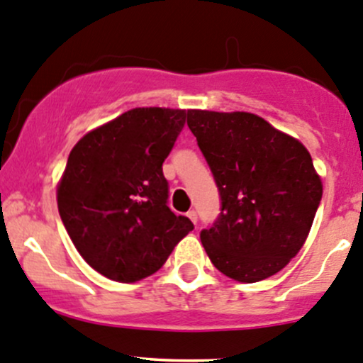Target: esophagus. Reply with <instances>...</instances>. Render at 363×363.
Listing matches in <instances>:
<instances>
[{
	"mask_svg": "<svg viewBox=\"0 0 363 363\" xmlns=\"http://www.w3.org/2000/svg\"><path fill=\"white\" fill-rule=\"evenodd\" d=\"M186 216H189V218H190V220H192V222H194V223H197V213H196V211H194V209H190V211H189V213H186Z\"/></svg>",
	"mask_w": 363,
	"mask_h": 363,
	"instance_id": "1",
	"label": "esophagus"
}]
</instances>
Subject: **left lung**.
I'll return each mask as SVG.
<instances>
[{
	"mask_svg": "<svg viewBox=\"0 0 363 363\" xmlns=\"http://www.w3.org/2000/svg\"><path fill=\"white\" fill-rule=\"evenodd\" d=\"M186 124L222 201L201 230L209 260L241 283L279 272L304 245L323 192L309 152L246 111L189 110Z\"/></svg>",
	"mask_w": 363,
	"mask_h": 363,
	"instance_id": "obj_1",
	"label": "left lung"
}]
</instances>
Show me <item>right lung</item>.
<instances>
[{"mask_svg": "<svg viewBox=\"0 0 363 363\" xmlns=\"http://www.w3.org/2000/svg\"><path fill=\"white\" fill-rule=\"evenodd\" d=\"M185 118V110L134 108L85 134L68 157L59 215L85 262L113 281L154 274L194 229L167 206L162 173Z\"/></svg>", "mask_w": 363, "mask_h": 363, "instance_id": "1", "label": "right lung"}]
</instances>
